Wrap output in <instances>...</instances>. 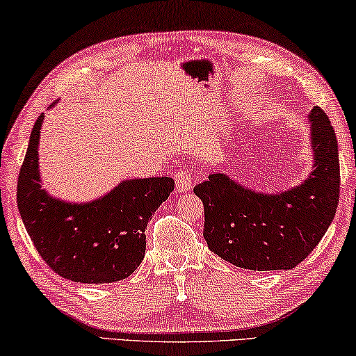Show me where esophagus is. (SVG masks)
Here are the masks:
<instances>
[{"label": "esophagus", "mask_w": 356, "mask_h": 356, "mask_svg": "<svg viewBox=\"0 0 356 356\" xmlns=\"http://www.w3.org/2000/svg\"><path fill=\"white\" fill-rule=\"evenodd\" d=\"M175 184H177L178 193L189 191V189L193 188L191 173H189L188 170H179V172H177V175H175Z\"/></svg>", "instance_id": "1"}]
</instances>
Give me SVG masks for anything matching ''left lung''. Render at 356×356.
<instances>
[{"instance_id":"1","label":"left lung","mask_w":356,"mask_h":356,"mask_svg":"<svg viewBox=\"0 0 356 356\" xmlns=\"http://www.w3.org/2000/svg\"><path fill=\"white\" fill-rule=\"evenodd\" d=\"M308 120L313 170L303 183L259 193L222 170L194 188L204 204V240L213 254L248 270L293 269L327 232L339 202V145L319 106Z\"/></svg>"}]
</instances>
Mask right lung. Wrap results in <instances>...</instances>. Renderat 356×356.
<instances>
[{
	"instance_id": "obj_1",
	"label": "right lung",
	"mask_w": 356,
	"mask_h": 356,
	"mask_svg": "<svg viewBox=\"0 0 356 356\" xmlns=\"http://www.w3.org/2000/svg\"><path fill=\"white\" fill-rule=\"evenodd\" d=\"M45 115L33 124L17 181V207L43 261L63 279L111 284L129 277L145 254V228L173 191L168 177L123 179L89 202H70L42 188L38 143Z\"/></svg>"
}]
</instances>
